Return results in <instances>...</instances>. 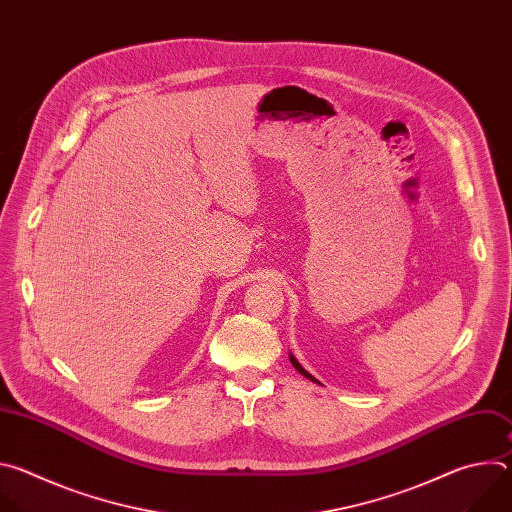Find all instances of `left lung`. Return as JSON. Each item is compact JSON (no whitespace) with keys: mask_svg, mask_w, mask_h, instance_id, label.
<instances>
[{"mask_svg":"<svg viewBox=\"0 0 512 512\" xmlns=\"http://www.w3.org/2000/svg\"><path fill=\"white\" fill-rule=\"evenodd\" d=\"M289 360H291V364H294V369H296L300 375H304V377H306V379H310V381H316V379H314L306 369H302V364H300L294 356H289ZM316 383H318V381H316Z\"/></svg>","mask_w":512,"mask_h":512,"instance_id":"left-lung-1","label":"left lung"}]
</instances>
